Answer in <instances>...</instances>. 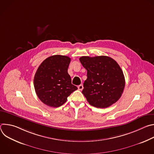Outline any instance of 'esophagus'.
Here are the masks:
<instances>
[{
    "label": "esophagus",
    "mask_w": 154,
    "mask_h": 154,
    "mask_svg": "<svg viewBox=\"0 0 154 154\" xmlns=\"http://www.w3.org/2000/svg\"><path fill=\"white\" fill-rule=\"evenodd\" d=\"M78 89L79 90H82L83 89V85H79L78 86Z\"/></svg>",
    "instance_id": "esophagus-1"
}]
</instances>
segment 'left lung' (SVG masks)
<instances>
[{
    "mask_svg": "<svg viewBox=\"0 0 154 154\" xmlns=\"http://www.w3.org/2000/svg\"><path fill=\"white\" fill-rule=\"evenodd\" d=\"M79 60L87 71L82 91L87 101L100 108L116 102L123 93L125 83L123 72L117 62L107 56H83Z\"/></svg>",
    "mask_w": 154,
    "mask_h": 154,
    "instance_id": "8db88e82",
    "label": "left lung"
}]
</instances>
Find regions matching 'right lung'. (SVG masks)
<instances>
[{
  "instance_id": "add662e5",
  "label": "right lung",
  "mask_w": 154,
  "mask_h": 154,
  "mask_svg": "<svg viewBox=\"0 0 154 154\" xmlns=\"http://www.w3.org/2000/svg\"><path fill=\"white\" fill-rule=\"evenodd\" d=\"M71 58L55 55L44 60L34 77V87L37 96L48 106L58 107L77 87L71 83L68 72Z\"/></svg>"
}]
</instances>
